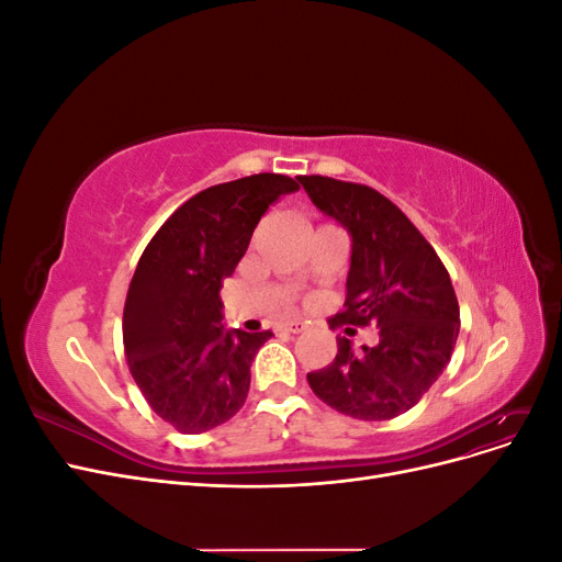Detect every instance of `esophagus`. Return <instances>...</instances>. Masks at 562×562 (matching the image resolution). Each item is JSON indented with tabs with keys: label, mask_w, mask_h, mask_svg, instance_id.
Wrapping results in <instances>:
<instances>
[{
	"label": "esophagus",
	"mask_w": 562,
	"mask_h": 562,
	"mask_svg": "<svg viewBox=\"0 0 562 562\" xmlns=\"http://www.w3.org/2000/svg\"><path fill=\"white\" fill-rule=\"evenodd\" d=\"M283 330H288V333H302L304 330V323L302 321H285L283 323Z\"/></svg>",
	"instance_id": "esophagus-1"
}]
</instances>
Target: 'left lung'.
I'll return each mask as SVG.
<instances>
[{
    "instance_id": "left-lung-1",
    "label": "left lung",
    "mask_w": 562,
    "mask_h": 562,
    "mask_svg": "<svg viewBox=\"0 0 562 562\" xmlns=\"http://www.w3.org/2000/svg\"><path fill=\"white\" fill-rule=\"evenodd\" d=\"M297 180L314 206L351 236L345 310L328 321L330 328L375 323L380 333L361 349L337 337L335 361L310 372L307 382L337 413L394 419L417 405L450 363L459 304L448 269L405 213L372 187L323 176Z\"/></svg>"
}]
</instances>
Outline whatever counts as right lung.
Masks as SVG:
<instances>
[{
	"label": "right lung",
	"instance_id": "obj_1",
	"mask_svg": "<svg viewBox=\"0 0 562 562\" xmlns=\"http://www.w3.org/2000/svg\"><path fill=\"white\" fill-rule=\"evenodd\" d=\"M297 190L279 173L209 187L166 220L135 267L124 304L128 370L180 434L220 427L246 403L250 363L271 330H227L220 288L265 211Z\"/></svg>",
	"mask_w": 562,
	"mask_h": 562
}]
</instances>
